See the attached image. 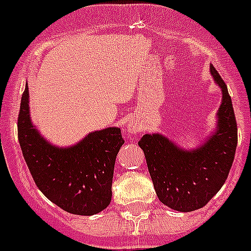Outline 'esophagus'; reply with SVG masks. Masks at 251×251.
I'll use <instances>...</instances> for the list:
<instances>
[{
    "mask_svg": "<svg viewBox=\"0 0 251 251\" xmlns=\"http://www.w3.org/2000/svg\"><path fill=\"white\" fill-rule=\"evenodd\" d=\"M128 130H129L130 133H134V132H138L140 130V128H138V126L134 123H129L128 124Z\"/></svg>",
    "mask_w": 251,
    "mask_h": 251,
    "instance_id": "34e87169",
    "label": "esophagus"
}]
</instances>
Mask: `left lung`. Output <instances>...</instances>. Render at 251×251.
Instances as JSON below:
<instances>
[{
	"mask_svg": "<svg viewBox=\"0 0 251 251\" xmlns=\"http://www.w3.org/2000/svg\"><path fill=\"white\" fill-rule=\"evenodd\" d=\"M222 90L217 129L196 150H181L162 134H145L138 145L158 199L179 212L202 208L221 189L232 166L237 146V124L227 86L211 66Z\"/></svg>",
	"mask_w": 251,
	"mask_h": 251,
	"instance_id": "8db88e82",
	"label": "left lung"
}]
</instances>
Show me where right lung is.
I'll return each mask as SVG.
<instances>
[{"label":"right lung","mask_w":251,"mask_h":251,"mask_svg":"<svg viewBox=\"0 0 251 251\" xmlns=\"http://www.w3.org/2000/svg\"><path fill=\"white\" fill-rule=\"evenodd\" d=\"M18 136L23 156L36 187L68 213L96 215L111 201L117 153L124 143L121 128L87 134L75 146H53L30 121L27 85L21 96Z\"/></svg>","instance_id":"add662e5"}]
</instances>
